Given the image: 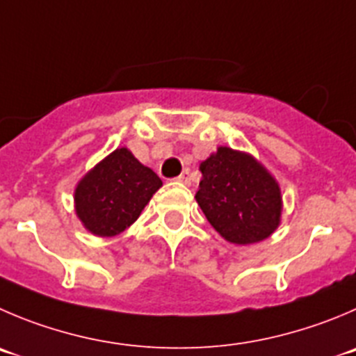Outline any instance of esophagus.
Returning a JSON list of instances; mask_svg holds the SVG:
<instances>
[{
	"label": "esophagus",
	"instance_id": "obj_1",
	"mask_svg": "<svg viewBox=\"0 0 356 356\" xmlns=\"http://www.w3.org/2000/svg\"><path fill=\"white\" fill-rule=\"evenodd\" d=\"M176 181H180V184H185V185L191 184V169H185V171L176 178Z\"/></svg>",
	"mask_w": 356,
	"mask_h": 356
}]
</instances>
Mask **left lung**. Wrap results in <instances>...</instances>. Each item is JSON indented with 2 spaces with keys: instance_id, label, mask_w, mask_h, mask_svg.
Returning <instances> with one entry per match:
<instances>
[{
  "instance_id": "1",
  "label": "left lung",
  "mask_w": 356,
  "mask_h": 356,
  "mask_svg": "<svg viewBox=\"0 0 356 356\" xmlns=\"http://www.w3.org/2000/svg\"><path fill=\"white\" fill-rule=\"evenodd\" d=\"M199 169L202 180L195 199L222 238L252 245L273 234L282 216V194L255 159L220 147Z\"/></svg>"
}]
</instances>
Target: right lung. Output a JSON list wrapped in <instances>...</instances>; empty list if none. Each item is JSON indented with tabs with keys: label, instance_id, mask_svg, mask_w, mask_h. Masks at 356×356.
<instances>
[{
	"label": "right lung",
	"instance_id": "1",
	"mask_svg": "<svg viewBox=\"0 0 356 356\" xmlns=\"http://www.w3.org/2000/svg\"><path fill=\"white\" fill-rule=\"evenodd\" d=\"M162 185L150 168L127 148H118L83 176L76 191V215L92 234L111 238L140 216Z\"/></svg>",
	"mask_w": 356,
	"mask_h": 356
}]
</instances>
